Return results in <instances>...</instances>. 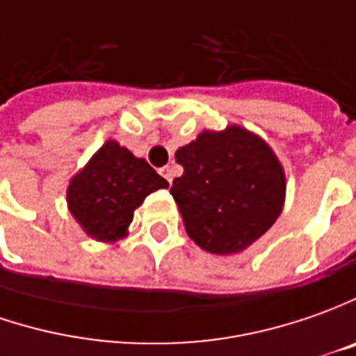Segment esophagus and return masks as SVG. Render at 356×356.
Segmentation results:
<instances>
[{
    "instance_id": "esophagus-1",
    "label": "esophagus",
    "mask_w": 356,
    "mask_h": 356,
    "mask_svg": "<svg viewBox=\"0 0 356 356\" xmlns=\"http://www.w3.org/2000/svg\"><path fill=\"white\" fill-rule=\"evenodd\" d=\"M161 175L167 179V183L171 185V181H173V175H175V169H173V165H167L161 169Z\"/></svg>"
}]
</instances>
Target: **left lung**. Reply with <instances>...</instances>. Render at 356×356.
<instances>
[{
	"label": "left lung",
	"mask_w": 356,
	"mask_h": 356,
	"mask_svg": "<svg viewBox=\"0 0 356 356\" xmlns=\"http://www.w3.org/2000/svg\"><path fill=\"white\" fill-rule=\"evenodd\" d=\"M183 175L171 195L185 230L211 254L248 248L276 222L286 199V175L272 147L240 126L204 129L175 154Z\"/></svg>",
	"instance_id": "1"
}]
</instances>
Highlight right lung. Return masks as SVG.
<instances>
[{
  "label": "right lung",
  "mask_w": 356,
  "mask_h": 356,
  "mask_svg": "<svg viewBox=\"0 0 356 356\" xmlns=\"http://www.w3.org/2000/svg\"><path fill=\"white\" fill-rule=\"evenodd\" d=\"M169 187L145 159L108 140L70 179L67 202L82 230L98 242H116L128 234L134 211L157 189Z\"/></svg>",
  "instance_id": "obj_1"
}]
</instances>
